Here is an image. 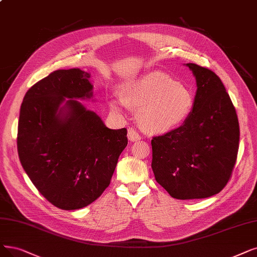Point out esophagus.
Returning a JSON list of instances; mask_svg holds the SVG:
<instances>
[{"instance_id":"obj_1","label":"esophagus","mask_w":257,"mask_h":257,"mask_svg":"<svg viewBox=\"0 0 257 257\" xmlns=\"http://www.w3.org/2000/svg\"><path fill=\"white\" fill-rule=\"evenodd\" d=\"M127 137L131 141H138L140 140V135L137 133L136 130H134L133 127H130L127 131Z\"/></svg>"}]
</instances>
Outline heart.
Wrapping results in <instances>:
<instances>
[{"instance_id":"obj_1","label":"heart","mask_w":257,"mask_h":257,"mask_svg":"<svg viewBox=\"0 0 257 257\" xmlns=\"http://www.w3.org/2000/svg\"><path fill=\"white\" fill-rule=\"evenodd\" d=\"M121 100L137 109L140 125L151 133H166L178 128L191 116L195 99L187 86L170 76L154 71L121 86ZM110 107L118 111L120 103L111 101Z\"/></svg>"}]
</instances>
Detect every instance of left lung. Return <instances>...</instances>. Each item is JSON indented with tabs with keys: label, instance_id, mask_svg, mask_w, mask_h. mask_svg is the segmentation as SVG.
Listing matches in <instances>:
<instances>
[{
	"label": "left lung",
	"instance_id": "obj_1",
	"mask_svg": "<svg viewBox=\"0 0 257 257\" xmlns=\"http://www.w3.org/2000/svg\"><path fill=\"white\" fill-rule=\"evenodd\" d=\"M187 66L197 83L192 114L151 142L156 181L181 200L219 193L232 176L239 147L237 114L220 78L207 67Z\"/></svg>",
	"mask_w": 257,
	"mask_h": 257
}]
</instances>
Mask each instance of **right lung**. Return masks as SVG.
<instances>
[{
    "mask_svg": "<svg viewBox=\"0 0 257 257\" xmlns=\"http://www.w3.org/2000/svg\"><path fill=\"white\" fill-rule=\"evenodd\" d=\"M89 78L79 68L56 70L27 90L20 110V161L38 191L62 210L84 208L99 198L127 146L125 127L107 128L74 100L91 97Z\"/></svg>",
    "mask_w": 257,
    "mask_h": 257,
    "instance_id": "1",
    "label": "right lung"
}]
</instances>
